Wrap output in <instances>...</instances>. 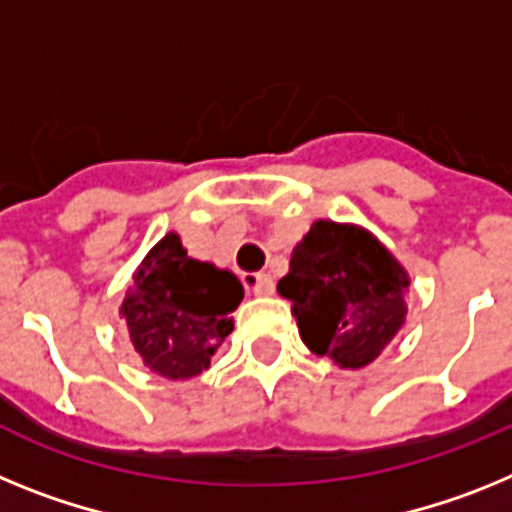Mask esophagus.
<instances>
[{
  "mask_svg": "<svg viewBox=\"0 0 512 512\" xmlns=\"http://www.w3.org/2000/svg\"><path fill=\"white\" fill-rule=\"evenodd\" d=\"M244 283H247V288H250L255 296H273V291H275V281L270 278L268 273L247 275V278H244Z\"/></svg>",
  "mask_w": 512,
  "mask_h": 512,
  "instance_id": "esophagus-1",
  "label": "esophagus"
}]
</instances>
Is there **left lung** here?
I'll use <instances>...</instances> for the list:
<instances>
[{"label":"left lung","instance_id":"8db88e82","mask_svg":"<svg viewBox=\"0 0 512 512\" xmlns=\"http://www.w3.org/2000/svg\"><path fill=\"white\" fill-rule=\"evenodd\" d=\"M407 288L404 265L371 231L330 219L311 224L278 281L306 348L350 371L376 361L402 330Z\"/></svg>","mask_w":512,"mask_h":512}]
</instances>
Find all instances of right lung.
Instances as JSON below:
<instances>
[{
	"instance_id": "obj_1",
	"label": "right lung",
	"mask_w": 512,
	"mask_h": 512,
	"mask_svg": "<svg viewBox=\"0 0 512 512\" xmlns=\"http://www.w3.org/2000/svg\"><path fill=\"white\" fill-rule=\"evenodd\" d=\"M244 288L231 270L193 260L180 234H164L141 260L121 304L133 350L149 371L170 381L193 379L234 330L231 311Z\"/></svg>"
}]
</instances>
